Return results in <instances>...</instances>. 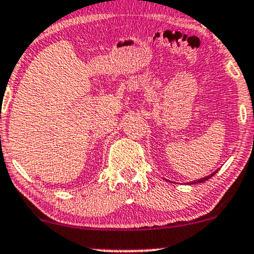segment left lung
Instances as JSON below:
<instances>
[{"label":"left lung","mask_w":254,"mask_h":254,"mask_svg":"<svg viewBox=\"0 0 254 254\" xmlns=\"http://www.w3.org/2000/svg\"><path fill=\"white\" fill-rule=\"evenodd\" d=\"M216 172H217V171H214L213 174L210 175V176H206V177H204V178H200V180H197V181H193V182H191V185H195V183H202V182H205V181H207L208 178L212 177L213 175H216Z\"/></svg>","instance_id":"left-lung-1"}]
</instances>
